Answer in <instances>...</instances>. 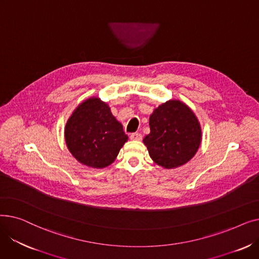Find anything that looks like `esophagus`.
Returning <instances> with one entry per match:
<instances>
[{
    "instance_id": "esophagus-1",
    "label": "esophagus",
    "mask_w": 259,
    "mask_h": 259,
    "mask_svg": "<svg viewBox=\"0 0 259 259\" xmlns=\"http://www.w3.org/2000/svg\"><path fill=\"white\" fill-rule=\"evenodd\" d=\"M143 139V137H142V134L141 133H132V134H130V140H132V141H141Z\"/></svg>"
}]
</instances>
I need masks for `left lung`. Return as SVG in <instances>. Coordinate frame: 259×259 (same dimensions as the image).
Wrapping results in <instances>:
<instances>
[{
	"instance_id": "left-lung-1",
	"label": "left lung",
	"mask_w": 259,
	"mask_h": 259,
	"mask_svg": "<svg viewBox=\"0 0 259 259\" xmlns=\"http://www.w3.org/2000/svg\"><path fill=\"white\" fill-rule=\"evenodd\" d=\"M150 133L143 142L152 160L165 169L181 167L197 152L201 127L192 109L180 100H169L149 117Z\"/></svg>"
}]
</instances>
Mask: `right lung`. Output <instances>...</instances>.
I'll use <instances>...</instances> for the list:
<instances>
[{"instance_id":"add662e5","label":"right lung","mask_w":259,"mask_h":259,"mask_svg":"<svg viewBox=\"0 0 259 259\" xmlns=\"http://www.w3.org/2000/svg\"><path fill=\"white\" fill-rule=\"evenodd\" d=\"M68 150L81 165L94 169L110 166L128 141L110 107L98 97L81 102L65 126Z\"/></svg>"}]
</instances>
